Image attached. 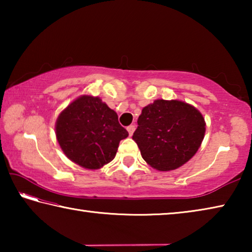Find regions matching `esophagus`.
I'll list each match as a JSON object with an SVG mask.
<instances>
[{
    "label": "esophagus",
    "instance_id": "obj_1",
    "mask_svg": "<svg viewBox=\"0 0 252 252\" xmlns=\"http://www.w3.org/2000/svg\"><path fill=\"white\" fill-rule=\"evenodd\" d=\"M126 130H127V132H129V134L132 135V134H133L134 130H135V126L134 125H131V126H129L126 127Z\"/></svg>",
    "mask_w": 252,
    "mask_h": 252
}]
</instances>
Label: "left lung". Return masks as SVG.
Instances as JSON below:
<instances>
[{"label": "left lung", "instance_id": "8db88e82", "mask_svg": "<svg viewBox=\"0 0 252 252\" xmlns=\"http://www.w3.org/2000/svg\"><path fill=\"white\" fill-rule=\"evenodd\" d=\"M204 132V118L193 105L159 99L142 109L132 139L149 165L171 171L195 155Z\"/></svg>", "mask_w": 252, "mask_h": 252}]
</instances>
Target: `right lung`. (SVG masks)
I'll return each mask as SVG.
<instances>
[{
	"label": "right lung",
	"instance_id": "add662e5",
	"mask_svg": "<svg viewBox=\"0 0 252 252\" xmlns=\"http://www.w3.org/2000/svg\"><path fill=\"white\" fill-rule=\"evenodd\" d=\"M57 140L64 155L82 168L96 170L114 159L129 133L118 114L99 96L81 95L60 113Z\"/></svg>",
	"mask_w": 252,
	"mask_h": 252
}]
</instances>
